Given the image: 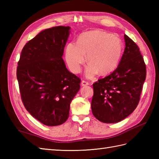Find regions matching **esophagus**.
<instances>
[{"mask_svg":"<svg viewBox=\"0 0 159 159\" xmlns=\"http://www.w3.org/2000/svg\"><path fill=\"white\" fill-rule=\"evenodd\" d=\"M89 82L88 81H86V80H82L81 82V85L82 86H86V85H89Z\"/></svg>","mask_w":159,"mask_h":159,"instance_id":"1","label":"esophagus"}]
</instances>
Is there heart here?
Instances as JSON below:
<instances>
[{
  "mask_svg": "<svg viewBox=\"0 0 159 159\" xmlns=\"http://www.w3.org/2000/svg\"><path fill=\"white\" fill-rule=\"evenodd\" d=\"M122 42L117 36L102 31H91L83 33L76 43H69L66 49V59L72 72L81 70L87 58L89 64L85 75L92 78L98 72L109 74L116 68L122 55Z\"/></svg>",
  "mask_w": 159,
  "mask_h": 159,
  "instance_id": "heart-1",
  "label": "heart"
}]
</instances>
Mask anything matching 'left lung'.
Here are the masks:
<instances>
[{"instance_id": "obj_1", "label": "left lung", "mask_w": 159, "mask_h": 159, "mask_svg": "<svg viewBox=\"0 0 159 159\" xmlns=\"http://www.w3.org/2000/svg\"><path fill=\"white\" fill-rule=\"evenodd\" d=\"M125 49L117 68L93 84L92 111L97 120L113 124L123 120L138 105L146 77L139 47L125 34Z\"/></svg>"}]
</instances>
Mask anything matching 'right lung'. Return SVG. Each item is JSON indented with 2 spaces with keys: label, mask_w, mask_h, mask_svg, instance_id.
<instances>
[{
  "label": "right lung",
  "mask_w": 159,
  "mask_h": 159,
  "mask_svg": "<svg viewBox=\"0 0 159 159\" xmlns=\"http://www.w3.org/2000/svg\"><path fill=\"white\" fill-rule=\"evenodd\" d=\"M70 26L45 29L26 43L17 67L22 102L36 120L49 126L63 124L80 80L62 58Z\"/></svg>",
  "instance_id": "add662e5"
}]
</instances>
